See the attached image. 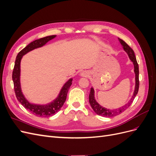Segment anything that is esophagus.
Listing matches in <instances>:
<instances>
[{
  "label": "esophagus",
  "mask_w": 156,
  "mask_h": 156,
  "mask_svg": "<svg viewBox=\"0 0 156 156\" xmlns=\"http://www.w3.org/2000/svg\"><path fill=\"white\" fill-rule=\"evenodd\" d=\"M81 75L82 77H87L88 75V72H87V71H83L81 73Z\"/></svg>",
  "instance_id": "obj_1"
}]
</instances>
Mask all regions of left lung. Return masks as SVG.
Here are the masks:
<instances>
[{
	"label": "left lung",
	"instance_id": "left-lung-1",
	"mask_svg": "<svg viewBox=\"0 0 156 156\" xmlns=\"http://www.w3.org/2000/svg\"><path fill=\"white\" fill-rule=\"evenodd\" d=\"M119 39V41L120 42V44H122V47H123L124 50L126 52L128 55L129 57L130 60L133 62L134 64V72L135 73V91L133 93V96H132L131 100L128 103L122 107H120L119 108H116V109L114 110H110V109H107L106 108L103 107L101 106L99 103L96 101L95 98H94V90L93 88H91L90 89V92L89 94V102L90 104L92 109L95 112L97 115L101 116H104V117H112V116H115L116 115H119L121 114L122 112H123L126 109H127L128 108L132 102L133 101L134 99L136 96V94L138 93L139 91V65L137 62H136V59L135 57V55L134 53L133 50L130 47L127 45L124 41L122 40Z\"/></svg>",
	"mask_w": 156,
	"mask_h": 156
}]
</instances>
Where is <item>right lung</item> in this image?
Wrapping results in <instances>:
<instances>
[{"mask_svg":"<svg viewBox=\"0 0 156 156\" xmlns=\"http://www.w3.org/2000/svg\"><path fill=\"white\" fill-rule=\"evenodd\" d=\"M55 37L56 35L46 36L44 37H42V38L33 41L30 44L27 45L25 48L24 49H23L17 55V57L15 61V65H14V68L12 72V79L13 82L14 91H15L17 100L20 102V103H21V105L24 107L26 109L30 111L32 114H34V115L40 117L51 116L56 114V112L60 110L61 107L63 106L66 100L68 90L72 83V79H70L65 83L62 88L61 89L57 98L53 102L49 103V104L45 105L31 104V103H30L26 100L21 92L20 86L21 60L23 57V56L27 53L28 52H29L34 49L40 48V47H42L47 42H48L49 40L53 39Z\"/></svg>","mask_w":156,"mask_h":156,"instance_id":"add662e5","label":"right lung"}]
</instances>
